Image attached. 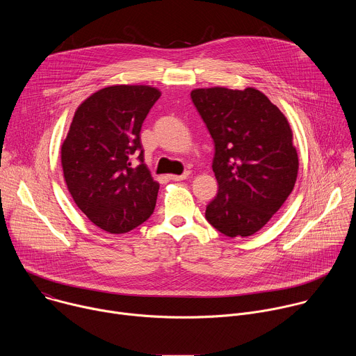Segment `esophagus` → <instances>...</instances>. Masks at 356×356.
<instances>
[{"label":"esophagus","instance_id":"1","mask_svg":"<svg viewBox=\"0 0 356 356\" xmlns=\"http://www.w3.org/2000/svg\"><path fill=\"white\" fill-rule=\"evenodd\" d=\"M188 172L183 173V175H169V179L173 180V181H180V180H186L188 177Z\"/></svg>","mask_w":356,"mask_h":356}]
</instances>
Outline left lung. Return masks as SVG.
<instances>
[{
    "mask_svg": "<svg viewBox=\"0 0 356 356\" xmlns=\"http://www.w3.org/2000/svg\"><path fill=\"white\" fill-rule=\"evenodd\" d=\"M191 99L214 140L218 193L206 218L221 234L249 236L283 206L296 184L298 156L284 114L259 90L195 88Z\"/></svg>",
    "mask_w": 356,
    "mask_h": 356,
    "instance_id": "1",
    "label": "left lung"
}]
</instances>
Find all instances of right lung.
Listing matches in <instances>:
<instances>
[{
  "instance_id": "right-lung-1",
  "label": "right lung",
  "mask_w": 356,
  "mask_h": 356,
  "mask_svg": "<svg viewBox=\"0 0 356 356\" xmlns=\"http://www.w3.org/2000/svg\"><path fill=\"white\" fill-rule=\"evenodd\" d=\"M161 94L150 86L101 88L79 106L62 143L74 202L107 232L125 234L155 210L159 183L143 163L140 128Z\"/></svg>"
}]
</instances>
